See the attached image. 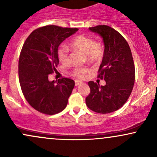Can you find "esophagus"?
<instances>
[{
	"instance_id": "34e87169",
	"label": "esophagus",
	"mask_w": 157,
	"mask_h": 157,
	"mask_svg": "<svg viewBox=\"0 0 157 157\" xmlns=\"http://www.w3.org/2000/svg\"><path fill=\"white\" fill-rule=\"evenodd\" d=\"M82 81H80V80H75V86H79V85H80V84H82Z\"/></svg>"
}]
</instances>
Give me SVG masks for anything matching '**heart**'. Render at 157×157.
I'll list each match as a JSON object with an SVG mask.
<instances>
[{
  "label": "heart",
  "mask_w": 157,
  "mask_h": 157,
  "mask_svg": "<svg viewBox=\"0 0 157 157\" xmlns=\"http://www.w3.org/2000/svg\"><path fill=\"white\" fill-rule=\"evenodd\" d=\"M69 46L71 49L78 50L84 52L86 59L89 62L94 63L100 60L104 54V47L100 41H94L92 37L80 35L70 40ZM57 57L59 60L63 65L69 63V51L65 46H61L57 50ZM87 67H76L71 71V75L77 77L83 78L89 73Z\"/></svg>",
  "instance_id": "heart-1"
}]
</instances>
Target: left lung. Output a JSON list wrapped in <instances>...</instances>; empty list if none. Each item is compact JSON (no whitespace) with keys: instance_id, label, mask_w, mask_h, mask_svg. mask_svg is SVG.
<instances>
[{"instance_id":"obj_1","label":"left lung","mask_w":157,"mask_h":157,"mask_svg":"<svg viewBox=\"0 0 157 157\" xmlns=\"http://www.w3.org/2000/svg\"><path fill=\"white\" fill-rule=\"evenodd\" d=\"M103 39L105 49L97 77L105 86L94 81L88 82L90 94L86 98L89 109L99 113H109L122 107L134 87L135 67L130 46L120 32L106 25L89 27Z\"/></svg>"}]
</instances>
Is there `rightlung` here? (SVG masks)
Returning a JSON list of instances; mask_svg holds the SVG:
<instances>
[{
	"instance_id": "1",
	"label": "right lung",
	"mask_w": 157,
	"mask_h": 157,
	"mask_svg": "<svg viewBox=\"0 0 157 157\" xmlns=\"http://www.w3.org/2000/svg\"><path fill=\"white\" fill-rule=\"evenodd\" d=\"M77 30L48 25L34 30L23 44L18 61L20 85L26 101L39 112L56 114L67 105L75 81L63 77L51 82L48 75L57 71L58 46Z\"/></svg>"
}]
</instances>
